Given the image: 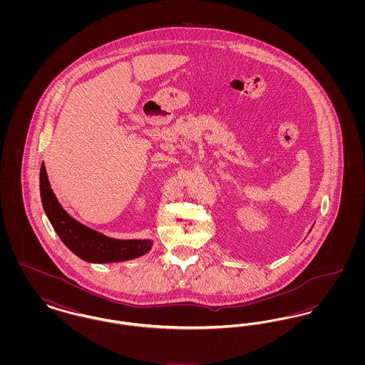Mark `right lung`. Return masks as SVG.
I'll use <instances>...</instances> for the list:
<instances>
[{"label":"right lung","instance_id":"obj_1","mask_svg":"<svg viewBox=\"0 0 365 365\" xmlns=\"http://www.w3.org/2000/svg\"><path fill=\"white\" fill-rule=\"evenodd\" d=\"M39 190L45 213L51 220L54 231L71 252L82 260L97 264L133 260L150 250L153 243L149 240L109 238L71 217L60 205L51 189L43 163L39 173Z\"/></svg>","mask_w":365,"mask_h":365}]
</instances>
